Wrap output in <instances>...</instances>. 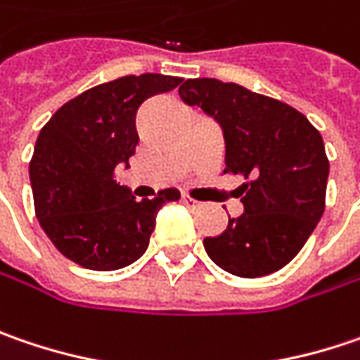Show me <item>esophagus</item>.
Returning a JSON list of instances; mask_svg holds the SVG:
<instances>
[{"label":"esophagus","instance_id":"esophagus-1","mask_svg":"<svg viewBox=\"0 0 360 360\" xmlns=\"http://www.w3.org/2000/svg\"><path fill=\"white\" fill-rule=\"evenodd\" d=\"M182 202H184L188 208H192V210H194V208L202 207V202H198V200H194V198H190V196H182Z\"/></svg>","mask_w":360,"mask_h":360}]
</instances>
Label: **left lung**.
I'll return each instance as SVG.
<instances>
[{
    "label": "left lung",
    "instance_id": "1",
    "mask_svg": "<svg viewBox=\"0 0 360 360\" xmlns=\"http://www.w3.org/2000/svg\"><path fill=\"white\" fill-rule=\"evenodd\" d=\"M180 99L212 117L225 139V172L251 178L243 212L207 237L208 257L239 278H261L297 255L324 212L328 160L322 135L294 107L235 82L188 79Z\"/></svg>",
    "mask_w": 360,
    "mask_h": 360
}]
</instances>
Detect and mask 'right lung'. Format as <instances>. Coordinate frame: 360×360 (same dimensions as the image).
<instances>
[{
    "instance_id": "add662e5",
    "label": "right lung",
    "mask_w": 360,
    "mask_h": 360,
    "mask_svg": "<svg viewBox=\"0 0 360 360\" xmlns=\"http://www.w3.org/2000/svg\"><path fill=\"white\" fill-rule=\"evenodd\" d=\"M178 77L139 75L97 84L63 105L42 127L30 162L40 226L64 257L95 271L131 265L148 249L158 210L180 198L176 188L135 200L115 180L139 141L135 113Z\"/></svg>"
}]
</instances>
